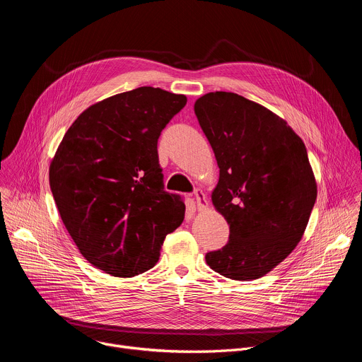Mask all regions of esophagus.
I'll return each mask as SVG.
<instances>
[{
    "label": "esophagus",
    "instance_id": "1",
    "mask_svg": "<svg viewBox=\"0 0 362 362\" xmlns=\"http://www.w3.org/2000/svg\"><path fill=\"white\" fill-rule=\"evenodd\" d=\"M194 199H196L199 211H206L209 208V202H208V199H206L204 193L200 189L194 190Z\"/></svg>",
    "mask_w": 362,
    "mask_h": 362
}]
</instances>
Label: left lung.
Masks as SVG:
<instances>
[{
    "label": "left lung",
    "mask_w": 362,
    "mask_h": 362,
    "mask_svg": "<svg viewBox=\"0 0 362 362\" xmlns=\"http://www.w3.org/2000/svg\"><path fill=\"white\" fill-rule=\"evenodd\" d=\"M194 113L219 166L212 203L230 230L206 264L229 279L262 278L296 247L315 204L306 147L282 117L235 93L199 97Z\"/></svg>",
    "instance_id": "1"
}]
</instances>
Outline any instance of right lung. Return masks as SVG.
<instances>
[{"mask_svg": "<svg viewBox=\"0 0 362 362\" xmlns=\"http://www.w3.org/2000/svg\"><path fill=\"white\" fill-rule=\"evenodd\" d=\"M185 94L139 87L86 109L49 165L62 221L86 259L112 276L156 265L185 203L163 190L158 139L186 105Z\"/></svg>", "mask_w": 362, "mask_h": 362, "instance_id": "obj_1", "label": "right lung"}]
</instances>
